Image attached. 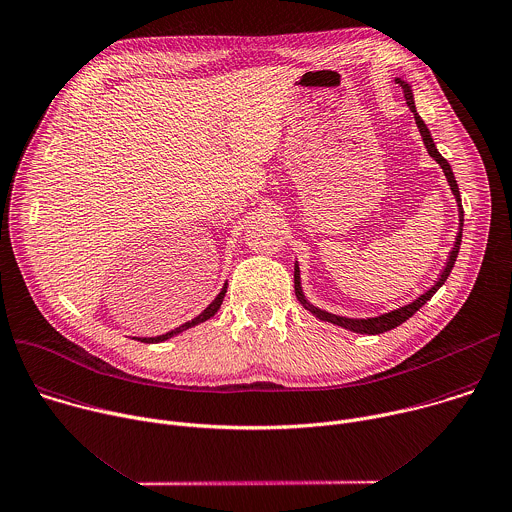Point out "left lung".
<instances>
[{
    "mask_svg": "<svg viewBox=\"0 0 512 512\" xmlns=\"http://www.w3.org/2000/svg\"><path fill=\"white\" fill-rule=\"evenodd\" d=\"M400 86H402V90H404V98H406V104H408V108L414 112V118H416V124H418V130H420V134H422V140H424V146L428 148V154L442 166V170H444V175H446V179H448V185H450V189H452V193H454V197H456V201H458V215H460V231H458V235H456V243H454V247H452V251H450V257H448V263H446V267H444V271L440 273V279L434 283V287L432 289H428L424 295H420L416 301H412V303H408V305H404V307H400V309H394V311H390V313H384V315H380V317H370V319H350V317H339V315H333V313H327V311H323V309H317V307H313L305 297H303V293H301V281H299V267L295 265V275H293V281H295V295H297V299L301 301V305L307 309V311H311L315 317H319L321 321H329V323H335V325H339V327H346V329H350V331H356V333H368V335H376V333H384V331H390V329H394V327H398L400 323H404L406 319H410L442 285H444V281L448 279V275H450V271H452V267H454V261H456V257H458V251H460V241H462V223H464V209H462V203H460V191H458V185H456V179H454V173H452V168H450V164H448V160L436 150V144H434V140H432V136H430V130L426 128V124H424V120L418 116V112H416V106H414V98H412V90H410V86L406 84V82H402L400 78L396 80Z\"/></svg>",
    "mask_w": 512,
    "mask_h": 512,
    "instance_id": "obj_1",
    "label": "left lung"
}]
</instances>
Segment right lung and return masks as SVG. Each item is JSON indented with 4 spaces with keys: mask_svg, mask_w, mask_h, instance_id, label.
Instances as JSON below:
<instances>
[{
    "mask_svg": "<svg viewBox=\"0 0 512 512\" xmlns=\"http://www.w3.org/2000/svg\"><path fill=\"white\" fill-rule=\"evenodd\" d=\"M225 293H227V287H223V291L215 297V301L201 313V315H197L193 321H187V323H183L181 327H177V329H173V331H168V333H164V335H158V337H138L140 342H144V344H158V342H164V339H168V337H173V335H177V333H181V331H185V329H189V327H193V325H197V323H201V321H207V319H211L217 311H219V307H221V303H223V297H225Z\"/></svg>",
    "mask_w": 512,
    "mask_h": 512,
    "instance_id": "1",
    "label": "right lung"
}]
</instances>
